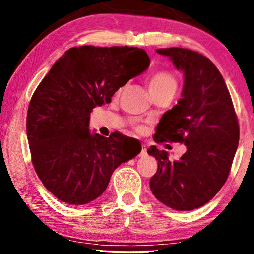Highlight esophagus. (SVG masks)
Returning a JSON list of instances; mask_svg holds the SVG:
<instances>
[{
    "label": "esophagus",
    "instance_id": "esophagus-1",
    "mask_svg": "<svg viewBox=\"0 0 254 254\" xmlns=\"http://www.w3.org/2000/svg\"><path fill=\"white\" fill-rule=\"evenodd\" d=\"M140 157H145L147 156V148H145V145H142V148H141V152L139 154Z\"/></svg>",
    "mask_w": 254,
    "mask_h": 254
}]
</instances>
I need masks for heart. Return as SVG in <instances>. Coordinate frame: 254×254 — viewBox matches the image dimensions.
Masks as SVG:
<instances>
[{
  "label": "heart",
  "instance_id": "heart-1",
  "mask_svg": "<svg viewBox=\"0 0 254 254\" xmlns=\"http://www.w3.org/2000/svg\"><path fill=\"white\" fill-rule=\"evenodd\" d=\"M148 84L150 93L161 91V89L165 88H174L176 91V88H177V81H176L175 77L170 72L165 70H159L153 72L152 75H150ZM135 130L141 131L142 127H135Z\"/></svg>",
  "mask_w": 254,
  "mask_h": 254
}]
</instances>
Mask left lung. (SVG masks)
I'll return each mask as SVG.
<instances>
[{
  "label": "left lung",
  "instance_id": "left-lung-1",
  "mask_svg": "<svg viewBox=\"0 0 254 254\" xmlns=\"http://www.w3.org/2000/svg\"><path fill=\"white\" fill-rule=\"evenodd\" d=\"M157 53L169 57L185 79L182 98L162 115L153 140L184 143L187 151L170 161L167 151L151 145L148 153L158 160V170L150 188L168 207L191 210L208 203L229 177L239 122L225 81L207 57L185 48Z\"/></svg>",
  "mask_w": 254,
  "mask_h": 254
}]
</instances>
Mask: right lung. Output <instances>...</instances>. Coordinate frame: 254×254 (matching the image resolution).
Segmentation results:
<instances>
[{"mask_svg": "<svg viewBox=\"0 0 254 254\" xmlns=\"http://www.w3.org/2000/svg\"><path fill=\"white\" fill-rule=\"evenodd\" d=\"M150 65L143 49L81 46L67 50L33 93L27 115L32 163L59 200L84 205L100 197L113 171L141 151L131 137L91 134L94 107Z\"/></svg>", "mask_w": 254, "mask_h": 254, "instance_id": "right-lung-1", "label": "right lung"}]
</instances>
